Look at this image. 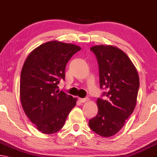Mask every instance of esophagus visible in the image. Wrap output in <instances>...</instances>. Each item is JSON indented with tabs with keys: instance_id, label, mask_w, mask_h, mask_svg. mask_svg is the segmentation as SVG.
<instances>
[{
	"instance_id": "1",
	"label": "esophagus",
	"mask_w": 157,
	"mask_h": 157,
	"mask_svg": "<svg viewBox=\"0 0 157 157\" xmlns=\"http://www.w3.org/2000/svg\"><path fill=\"white\" fill-rule=\"evenodd\" d=\"M88 98H78V100L80 101V102L81 103H84L85 102H86V101H88Z\"/></svg>"
}]
</instances>
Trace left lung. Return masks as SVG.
I'll use <instances>...</instances> for the list:
<instances>
[{
	"label": "left lung",
	"instance_id": "obj_1",
	"mask_svg": "<svg viewBox=\"0 0 157 157\" xmlns=\"http://www.w3.org/2000/svg\"><path fill=\"white\" fill-rule=\"evenodd\" d=\"M98 60L100 88L107 89L98 98V114L89 121L95 133L111 137L124 126L136 107L140 87L139 76L131 60L121 50L112 45L90 48Z\"/></svg>",
	"mask_w": 157,
	"mask_h": 157
}]
</instances>
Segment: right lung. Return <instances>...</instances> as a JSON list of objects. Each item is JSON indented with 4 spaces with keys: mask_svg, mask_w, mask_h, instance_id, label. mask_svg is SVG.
<instances>
[{
    "mask_svg": "<svg viewBox=\"0 0 157 157\" xmlns=\"http://www.w3.org/2000/svg\"><path fill=\"white\" fill-rule=\"evenodd\" d=\"M81 48L54 40L43 43L29 55L20 76V100L26 115L43 133L59 131L75 107L76 98L59 91L65 67Z\"/></svg>",
    "mask_w": 157,
    "mask_h": 157,
    "instance_id": "add662e5",
    "label": "right lung"
}]
</instances>
